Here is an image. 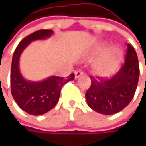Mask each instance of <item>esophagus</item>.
I'll list each match as a JSON object with an SVG mask.
<instances>
[{"label": "esophagus", "mask_w": 146, "mask_h": 146, "mask_svg": "<svg viewBox=\"0 0 146 146\" xmlns=\"http://www.w3.org/2000/svg\"><path fill=\"white\" fill-rule=\"evenodd\" d=\"M83 75H84V73L82 72L81 70H76V72H75V77H76V79L80 78V77L83 76Z\"/></svg>", "instance_id": "34e87169"}]
</instances>
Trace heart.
<instances>
[{
    "label": "heart",
    "mask_w": 146,
    "mask_h": 146,
    "mask_svg": "<svg viewBox=\"0 0 146 146\" xmlns=\"http://www.w3.org/2000/svg\"><path fill=\"white\" fill-rule=\"evenodd\" d=\"M108 43L104 42L100 44L101 48H106ZM123 58V52L118 47H113L109 50L106 58L93 66V72L100 77H106L114 73Z\"/></svg>",
    "instance_id": "b5f03b06"
}]
</instances>
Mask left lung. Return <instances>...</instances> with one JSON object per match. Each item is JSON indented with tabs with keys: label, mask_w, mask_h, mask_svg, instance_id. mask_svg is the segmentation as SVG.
<instances>
[{
	"label": "left lung",
	"mask_w": 146,
	"mask_h": 146,
	"mask_svg": "<svg viewBox=\"0 0 146 146\" xmlns=\"http://www.w3.org/2000/svg\"><path fill=\"white\" fill-rule=\"evenodd\" d=\"M91 79V86L85 93L91 109L106 115L124 109L133 98L139 80V64L135 49L127 44L125 64L111 79Z\"/></svg>",
	"instance_id": "1"
}]
</instances>
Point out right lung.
<instances>
[{"instance_id":"add662e5","label":"right lung","mask_w":146,"mask_h":146,"mask_svg":"<svg viewBox=\"0 0 146 146\" xmlns=\"http://www.w3.org/2000/svg\"><path fill=\"white\" fill-rule=\"evenodd\" d=\"M52 30H39L25 37L14 51L11 72V93L14 101L23 110L31 115H41L56 106L62 86L75 79L72 73L66 78L49 76L40 81H31L23 76L19 68L21 54L32 41L45 40L53 36Z\"/></svg>"}]
</instances>
